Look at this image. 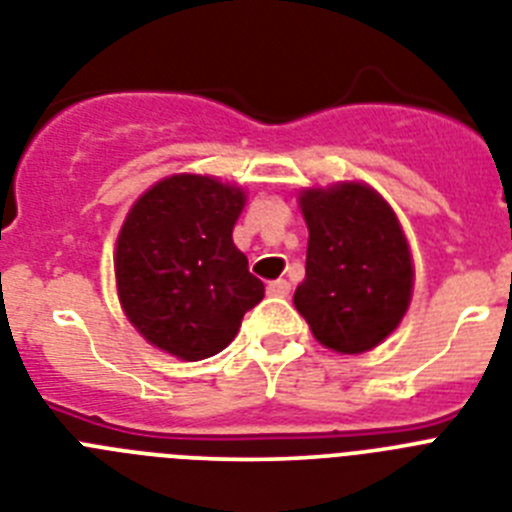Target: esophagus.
I'll return each mask as SVG.
<instances>
[{"instance_id": "1", "label": "esophagus", "mask_w": 512, "mask_h": 512, "mask_svg": "<svg viewBox=\"0 0 512 512\" xmlns=\"http://www.w3.org/2000/svg\"><path fill=\"white\" fill-rule=\"evenodd\" d=\"M268 294L270 296H289L291 294V283L289 281H270L268 283Z\"/></svg>"}]
</instances>
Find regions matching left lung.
<instances>
[{
	"instance_id": "1",
	"label": "left lung",
	"mask_w": 512,
	"mask_h": 512,
	"mask_svg": "<svg viewBox=\"0 0 512 512\" xmlns=\"http://www.w3.org/2000/svg\"><path fill=\"white\" fill-rule=\"evenodd\" d=\"M307 270L294 291L312 336L336 354L380 346L409 312L414 257L393 205L367 182L302 187Z\"/></svg>"
}]
</instances>
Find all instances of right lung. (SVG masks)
I'll return each mask as SVG.
<instances>
[{"label":"right lung","mask_w":512,"mask_h":512,"mask_svg":"<svg viewBox=\"0 0 512 512\" xmlns=\"http://www.w3.org/2000/svg\"><path fill=\"white\" fill-rule=\"evenodd\" d=\"M247 190L210 174H171L137 197L114 244L122 312L150 343L182 362L229 346L265 296L234 244Z\"/></svg>","instance_id":"1"}]
</instances>
